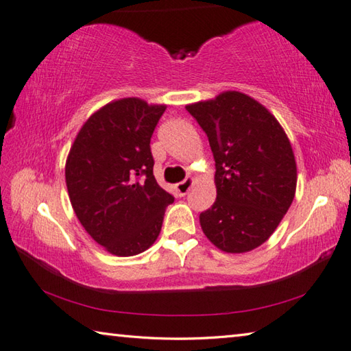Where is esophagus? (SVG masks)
I'll return each mask as SVG.
<instances>
[{
    "instance_id": "34e87169",
    "label": "esophagus",
    "mask_w": 351,
    "mask_h": 351,
    "mask_svg": "<svg viewBox=\"0 0 351 351\" xmlns=\"http://www.w3.org/2000/svg\"><path fill=\"white\" fill-rule=\"evenodd\" d=\"M192 184H193V178H186L184 181L178 182L175 186L178 195H180V197H184V195H186L190 190V187H192Z\"/></svg>"
}]
</instances>
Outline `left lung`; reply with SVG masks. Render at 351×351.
<instances>
[{"mask_svg": "<svg viewBox=\"0 0 351 351\" xmlns=\"http://www.w3.org/2000/svg\"><path fill=\"white\" fill-rule=\"evenodd\" d=\"M186 108L215 158L217 199L199 215L201 229L219 251H252L274 234L294 199L297 165L288 136L266 106L240 91Z\"/></svg>", "mask_w": 351, "mask_h": 351, "instance_id": "1", "label": "left lung"}]
</instances>
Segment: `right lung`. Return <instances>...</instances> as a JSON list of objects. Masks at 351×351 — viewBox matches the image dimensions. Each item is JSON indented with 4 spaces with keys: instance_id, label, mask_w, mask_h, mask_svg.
<instances>
[{
    "instance_id": "obj_1",
    "label": "right lung",
    "mask_w": 351,
    "mask_h": 351,
    "mask_svg": "<svg viewBox=\"0 0 351 351\" xmlns=\"http://www.w3.org/2000/svg\"><path fill=\"white\" fill-rule=\"evenodd\" d=\"M167 105L112 100L77 133L64 164L71 206L91 239L117 257L156 241L173 197L153 175L150 139Z\"/></svg>"
}]
</instances>
